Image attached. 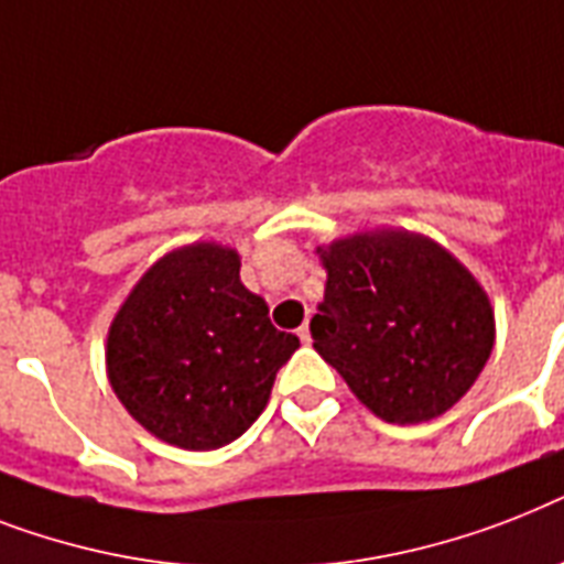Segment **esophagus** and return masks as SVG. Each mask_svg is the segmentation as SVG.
<instances>
[{
	"label": "esophagus",
	"mask_w": 564,
	"mask_h": 564,
	"mask_svg": "<svg viewBox=\"0 0 564 564\" xmlns=\"http://www.w3.org/2000/svg\"><path fill=\"white\" fill-rule=\"evenodd\" d=\"M300 340H303V344H311V326H308V319H305L303 326H300Z\"/></svg>",
	"instance_id": "1"
}]
</instances>
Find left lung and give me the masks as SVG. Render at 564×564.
<instances>
[{"label":"left lung","instance_id":"1","mask_svg":"<svg viewBox=\"0 0 564 564\" xmlns=\"http://www.w3.org/2000/svg\"><path fill=\"white\" fill-rule=\"evenodd\" d=\"M326 296L314 349L376 416L416 425L457 404L489 360L492 305L460 261L413 232L319 250Z\"/></svg>","mask_w":564,"mask_h":564}]
</instances>
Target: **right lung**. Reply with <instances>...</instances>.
Masks as SVG:
<instances>
[{"mask_svg":"<svg viewBox=\"0 0 564 564\" xmlns=\"http://www.w3.org/2000/svg\"><path fill=\"white\" fill-rule=\"evenodd\" d=\"M218 245H192L148 270L107 337L110 384L139 425L188 452L232 443L270 399L300 337L279 332L268 303Z\"/></svg>","mask_w":564,"mask_h":564,"instance_id":"add662e5","label":"right lung"}]
</instances>
